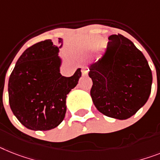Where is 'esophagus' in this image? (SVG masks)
<instances>
[{"label":"esophagus","instance_id":"34e87169","mask_svg":"<svg viewBox=\"0 0 160 160\" xmlns=\"http://www.w3.org/2000/svg\"><path fill=\"white\" fill-rule=\"evenodd\" d=\"M88 72H89V69H88L87 68H83L82 69V73L83 76H86V75H88Z\"/></svg>","mask_w":160,"mask_h":160}]
</instances>
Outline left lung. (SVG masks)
<instances>
[{
	"label": "left lung",
	"instance_id": "left-lung-1",
	"mask_svg": "<svg viewBox=\"0 0 160 160\" xmlns=\"http://www.w3.org/2000/svg\"><path fill=\"white\" fill-rule=\"evenodd\" d=\"M102 56L89 64L91 96L101 113L123 120L148 101L152 72L142 52L121 34L109 37Z\"/></svg>",
	"mask_w": 160,
	"mask_h": 160
}]
</instances>
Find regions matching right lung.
Masks as SVG:
<instances>
[{
	"instance_id": "obj_1",
	"label": "right lung",
	"mask_w": 160,
	"mask_h": 160,
	"mask_svg": "<svg viewBox=\"0 0 160 160\" xmlns=\"http://www.w3.org/2000/svg\"><path fill=\"white\" fill-rule=\"evenodd\" d=\"M58 42L55 45L48 39L25 50L9 78L10 109L30 130H51L61 123L66 113L67 95L82 76L81 68L71 77L62 76L59 52L63 39L59 38Z\"/></svg>"
}]
</instances>
